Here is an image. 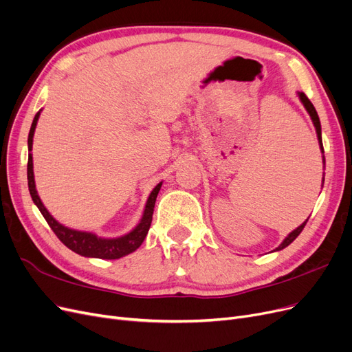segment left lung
<instances>
[{
    "instance_id": "left-lung-1",
    "label": "left lung",
    "mask_w": 352,
    "mask_h": 352,
    "mask_svg": "<svg viewBox=\"0 0 352 352\" xmlns=\"http://www.w3.org/2000/svg\"><path fill=\"white\" fill-rule=\"evenodd\" d=\"M299 99H300V102L303 103V106H305V109L308 111V113H309V116H311V119H312V122H314V126H315V129H316V135H318V142H319V146H320V151L324 152V145H322V136H320V122H319V116H318V113H316V109L314 108V104H312V102L308 99V96L303 94V91H299ZM324 162H325V160H324ZM307 223H308V219H307V221H303L298 228H295V230L290 233L282 243H280V246L279 248H276L274 249V252H278V250H282V249H285L286 246H289L290 243H292L299 234H300V232L303 230V227L307 226Z\"/></svg>"
}]
</instances>
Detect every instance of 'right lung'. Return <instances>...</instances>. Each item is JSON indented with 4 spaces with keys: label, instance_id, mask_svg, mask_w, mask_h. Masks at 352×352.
Listing matches in <instances>:
<instances>
[{
    "label": "right lung",
    "instance_id": "add662e5",
    "mask_svg": "<svg viewBox=\"0 0 352 352\" xmlns=\"http://www.w3.org/2000/svg\"><path fill=\"white\" fill-rule=\"evenodd\" d=\"M40 112L36 113L34 120L32 124V128H30L28 133V151H32L33 148V136L36 131V125L38 120ZM27 179H28V190L30 195H32L34 204L38 207L40 212L43 214V217L45 221L49 223L52 227V230L54 234L58 237V240L62 241L66 248L73 250L74 253H78L85 257H98V258H119L124 257L132 252L138 249L142 241L145 240L148 230L151 227L152 221V214H154V207L157 201V195L161 190L162 182L152 190V192L148 197V201L142 214V219L140 224L136 226L133 230L122 237L116 239H102L98 237L94 233H87V232H79V230H73V228L65 227L63 224H60L56 219L52 217V214L47 211L40 200V197L36 190V182H34V173H33V155L28 154V164H27Z\"/></svg>",
    "mask_w": 352,
    "mask_h": 352
}]
</instances>
